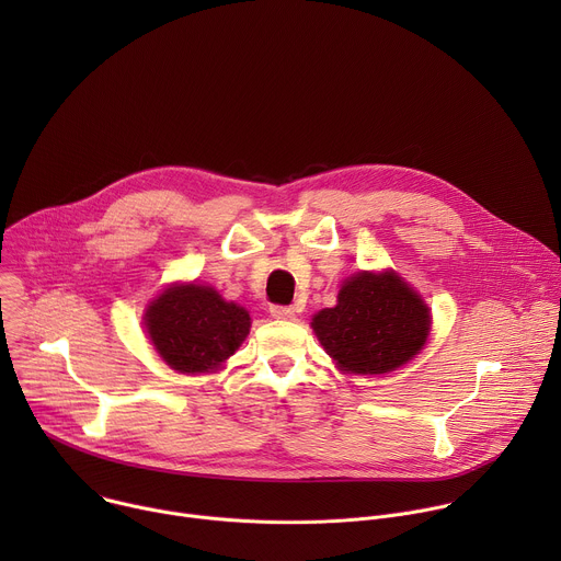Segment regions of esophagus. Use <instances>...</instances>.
<instances>
[{"mask_svg": "<svg viewBox=\"0 0 561 561\" xmlns=\"http://www.w3.org/2000/svg\"><path fill=\"white\" fill-rule=\"evenodd\" d=\"M271 314L275 319H293L295 310L290 306H271Z\"/></svg>", "mask_w": 561, "mask_h": 561, "instance_id": "obj_1", "label": "esophagus"}]
</instances>
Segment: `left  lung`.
Masks as SVG:
<instances>
[{
    "label": "left lung",
    "mask_w": 561,
    "mask_h": 561,
    "mask_svg": "<svg viewBox=\"0 0 561 561\" xmlns=\"http://www.w3.org/2000/svg\"><path fill=\"white\" fill-rule=\"evenodd\" d=\"M310 327L340 370L383 375L424 348L431 310L394 271H362L342 284L337 306L319 310Z\"/></svg>",
    "instance_id": "1"
}]
</instances>
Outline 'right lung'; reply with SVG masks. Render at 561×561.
Masks as SVG:
<instances>
[{
    "mask_svg": "<svg viewBox=\"0 0 561 561\" xmlns=\"http://www.w3.org/2000/svg\"><path fill=\"white\" fill-rule=\"evenodd\" d=\"M150 344L180 373L217 370L251 331L247 308L221 299L202 284H173L152 299L144 314Z\"/></svg>",
    "mask_w": 561,
    "mask_h": 561,
    "instance_id": "1",
    "label": "right lung"
}]
</instances>
